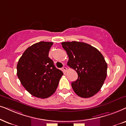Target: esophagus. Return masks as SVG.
Listing matches in <instances>:
<instances>
[{
    "label": "esophagus",
    "mask_w": 126,
    "mask_h": 126,
    "mask_svg": "<svg viewBox=\"0 0 126 126\" xmlns=\"http://www.w3.org/2000/svg\"><path fill=\"white\" fill-rule=\"evenodd\" d=\"M62 70H63V71H64V72H66L67 70V68L66 67L63 66V67H62Z\"/></svg>",
    "instance_id": "obj_1"
}]
</instances>
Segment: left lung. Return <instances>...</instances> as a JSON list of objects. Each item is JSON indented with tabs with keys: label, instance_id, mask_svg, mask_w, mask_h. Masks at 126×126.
<instances>
[{
	"label": "left lung",
	"instance_id": "obj_1",
	"mask_svg": "<svg viewBox=\"0 0 126 126\" xmlns=\"http://www.w3.org/2000/svg\"><path fill=\"white\" fill-rule=\"evenodd\" d=\"M66 51L67 65L78 74V79L71 83L77 95L89 98L101 89L107 75V64L101 52L88 44L78 41L63 42Z\"/></svg>",
	"mask_w": 126,
	"mask_h": 126
}]
</instances>
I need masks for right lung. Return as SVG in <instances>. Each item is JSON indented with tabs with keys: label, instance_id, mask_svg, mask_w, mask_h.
<instances>
[{
	"label": "right lung",
	"instance_id": "obj_1",
	"mask_svg": "<svg viewBox=\"0 0 126 126\" xmlns=\"http://www.w3.org/2000/svg\"><path fill=\"white\" fill-rule=\"evenodd\" d=\"M52 42L40 41L25 50L18 60L17 76L33 96L46 98L56 91L63 72L55 67L49 57Z\"/></svg>",
	"mask_w": 126,
	"mask_h": 126
}]
</instances>
